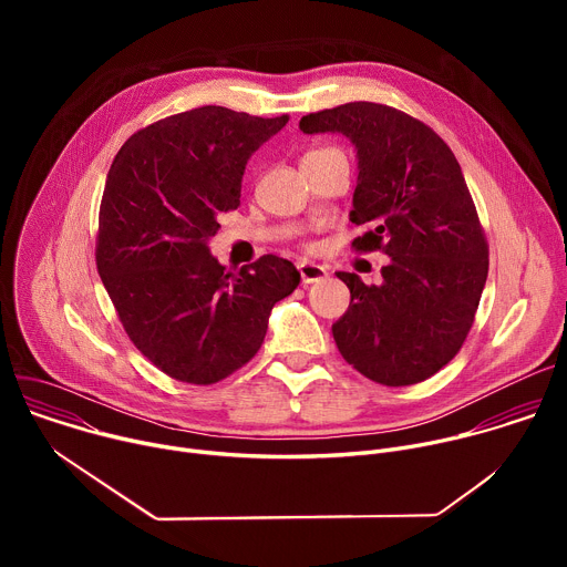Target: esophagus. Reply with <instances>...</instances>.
I'll return each instance as SVG.
<instances>
[{
    "instance_id": "esophagus-1",
    "label": "esophagus",
    "mask_w": 567,
    "mask_h": 567,
    "mask_svg": "<svg viewBox=\"0 0 567 567\" xmlns=\"http://www.w3.org/2000/svg\"><path fill=\"white\" fill-rule=\"evenodd\" d=\"M298 271H300V280H302L305 285H311V282H320L322 278L328 276V269H326V267L313 265V262H307V260L298 262Z\"/></svg>"
}]
</instances>
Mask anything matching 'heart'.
<instances>
[{
    "instance_id": "heart-1",
    "label": "heart",
    "mask_w": 567,
    "mask_h": 567,
    "mask_svg": "<svg viewBox=\"0 0 567 567\" xmlns=\"http://www.w3.org/2000/svg\"><path fill=\"white\" fill-rule=\"evenodd\" d=\"M326 152H339L337 147H320V150H311V152H307L302 158H307V156H316V154H326Z\"/></svg>"
}]
</instances>
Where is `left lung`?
Listing matches in <instances>:
<instances>
[{"label": "left lung", "mask_w": 567, "mask_h": 567, "mask_svg": "<svg viewBox=\"0 0 567 567\" xmlns=\"http://www.w3.org/2000/svg\"><path fill=\"white\" fill-rule=\"evenodd\" d=\"M300 130L352 141L350 219L370 226L352 247L390 258L381 285L337 274L352 296L332 326L339 352L383 385L433 377L460 352L489 274L487 237L455 154L422 121L365 101L307 114Z\"/></svg>", "instance_id": "obj_1"}]
</instances>
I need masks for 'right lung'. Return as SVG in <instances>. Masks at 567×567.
Here are the masks:
<instances>
[{
    "label": "right lung",
    "mask_w": 567,
    "mask_h": 567,
    "mask_svg": "<svg viewBox=\"0 0 567 567\" xmlns=\"http://www.w3.org/2000/svg\"><path fill=\"white\" fill-rule=\"evenodd\" d=\"M217 105L132 134L107 173L96 267L136 346L161 372L210 385L249 363L300 274L278 256L230 271L210 256L219 215L239 206L251 154L287 125Z\"/></svg>",
    "instance_id": "obj_1"
}]
</instances>
